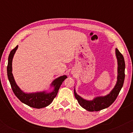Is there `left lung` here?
I'll return each mask as SVG.
<instances>
[{"mask_svg":"<svg viewBox=\"0 0 133 133\" xmlns=\"http://www.w3.org/2000/svg\"><path fill=\"white\" fill-rule=\"evenodd\" d=\"M116 56L117 60V82L112 91L105 96H99L88 101L83 99L76 92L74 89V96L82 108L88 111H99L110 106L117 98L122 87L123 86L125 77V62L124 57L117 49H116Z\"/></svg>","mask_w":133,"mask_h":133,"instance_id":"obj_1","label":"left lung"}]
</instances>
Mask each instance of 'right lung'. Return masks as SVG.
<instances>
[{"instance_id":"add662e5","label":"right lung","mask_w":133,"mask_h":133,"mask_svg":"<svg viewBox=\"0 0 133 133\" xmlns=\"http://www.w3.org/2000/svg\"><path fill=\"white\" fill-rule=\"evenodd\" d=\"M17 48L18 45H17L14 49L10 51L8 58V65H7V76H8L9 81L10 82V86H11L14 93L22 103L25 104L27 106L32 107V108L41 109V108H45V107L49 106L57 96L58 91L60 88V86H61L62 82L68 77L65 75L60 76L58 78L55 79L54 81H53L51 84V86L54 87V90L52 91V92H46L45 91H42V92L33 93L24 92L17 85L14 78L12 72V59Z\"/></svg>"}]
</instances>
